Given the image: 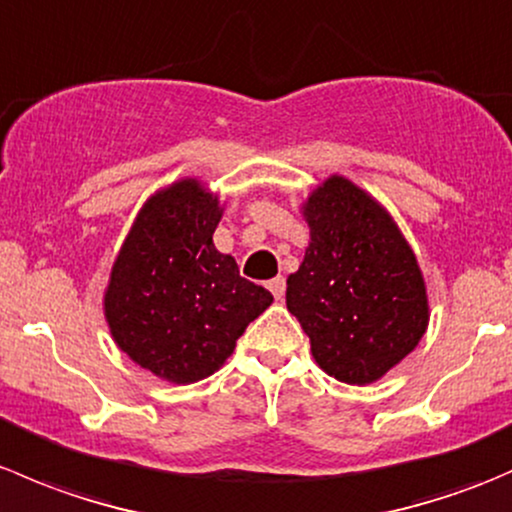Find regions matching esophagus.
<instances>
[{
    "instance_id": "34e87169",
    "label": "esophagus",
    "mask_w": 512,
    "mask_h": 512,
    "mask_svg": "<svg viewBox=\"0 0 512 512\" xmlns=\"http://www.w3.org/2000/svg\"><path fill=\"white\" fill-rule=\"evenodd\" d=\"M285 287H287L285 277H275V280L267 282V289H270V292L275 294V299H282V297H285Z\"/></svg>"
}]
</instances>
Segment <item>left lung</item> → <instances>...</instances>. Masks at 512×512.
Wrapping results in <instances>:
<instances>
[{
  "label": "left lung",
  "instance_id": "1",
  "mask_svg": "<svg viewBox=\"0 0 512 512\" xmlns=\"http://www.w3.org/2000/svg\"><path fill=\"white\" fill-rule=\"evenodd\" d=\"M309 247L287 277V309L329 376L364 386L416 349L428 297L414 250L391 215L332 175L302 208Z\"/></svg>",
  "mask_w": 512,
  "mask_h": 512
}]
</instances>
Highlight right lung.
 Segmentation results:
<instances>
[{"label":"right lung","instance_id":"obj_1","mask_svg":"<svg viewBox=\"0 0 512 512\" xmlns=\"http://www.w3.org/2000/svg\"><path fill=\"white\" fill-rule=\"evenodd\" d=\"M218 195L185 178L138 213L108 280L103 309L113 342L143 369L193 384L225 364L247 324L272 304L215 250Z\"/></svg>","mask_w":512,"mask_h":512}]
</instances>
